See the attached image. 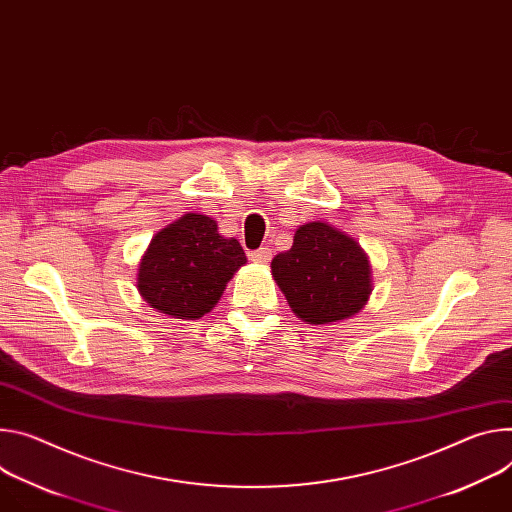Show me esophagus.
Listing matches in <instances>:
<instances>
[{
  "instance_id": "1",
  "label": "esophagus",
  "mask_w": 512,
  "mask_h": 512,
  "mask_svg": "<svg viewBox=\"0 0 512 512\" xmlns=\"http://www.w3.org/2000/svg\"><path fill=\"white\" fill-rule=\"evenodd\" d=\"M249 259L255 261V263H269V261H271V249L261 247V249H257V251H251V253H249Z\"/></svg>"
}]
</instances>
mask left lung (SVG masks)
Instances as JSON below:
<instances>
[{
	"label": "left lung",
	"instance_id": "1",
	"mask_svg": "<svg viewBox=\"0 0 512 512\" xmlns=\"http://www.w3.org/2000/svg\"><path fill=\"white\" fill-rule=\"evenodd\" d=\"M271 275L308 324L345 320L371 294V269L359 243L320 220L298 226L292 249L273 257Z\"/></svg>",
	"mask_w": 512,
	"mask_h": 512
}]
</instances>
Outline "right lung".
<instances>
[{"instance_id": "add662e5", "label": "right lung", "mask_w": 512, "mask_h": 512, "mask_svg": "<svg viewBox=\"0 0 512 512\" xmlns=\"http://www.w3.org/2000/svg\"><path fill=\"white\" fill-rule=\"evenodd\" d=\"M245 263L237 239H224L210 216L190 212L153 237L138 267L136 288L151 308L196 320L214 308Z\"/></svg>"}]
</instances>
